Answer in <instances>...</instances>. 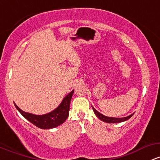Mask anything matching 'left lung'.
<instances>
[{"label":"left lung","mask_w":160,"mask_h":160,"mask_svg":"<svg viewBox=\"0 0 160 160\" xmlns=\"http://www.w3.org/2000/svg\"><path fill=\"white\" fill-rule=\"evenodd\" d=\"M92 110H93L95 115L99 118L100 120L102 121V122H106V123H119V122H125V121L128 120L130 118L132 117V115H134V113H133V114H131V115H128V116L124 117V118L108 117V116H106V115H102V114L100 113V112H98L97 110L95 109L92 106Z\"/></svg>","instance_id":"8db88e82"}]
</instances>
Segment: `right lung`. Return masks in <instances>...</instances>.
Segmentation results:
<instances>
[{
    "label": "right lung",
    "instance_id": "add662e5",
    "mask_svg": "<svg viewBox=\"0 0 160 160\" xmlns=\"http://www.w3.org/2000/svg\"><path fill=\"white\" fill-rule=\"evenodd\" d=\"M73 90L68 93L62 100L61 104L55 109L44 115H34L21 110L17 105L15 107L20 113L32 124L41 129H51L63 124L69 115L70 103H71Z\"/></svg>",
    "mask_w": 160,
    "mask_h": 160
}]
</instances>
